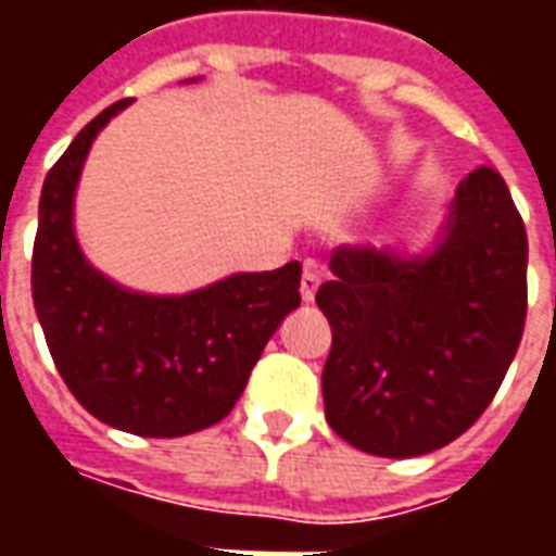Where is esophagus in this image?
I'll use <instances>...</instances> for the list:
<instances>
[{
    "instance_id": "obj_1",
    "label": "esophagus",
    "mask_w": 556,
    "mask_h": 556,
    "mask_svg": "<svg viewBox=\"0 0 556 556\" xmlns=\"http://www.w3.org/2000/svg\"><path fill=\"white\" fill-rule=\"evenodd\" d=\"M321 286V277L315 274V270H306L301 277V298L303 303H313L315 301V291Z\"/></svg>"
}]
</instances>
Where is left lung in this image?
<instances>
[{"instance_id": "1", "label": "left lung", "mask_w": 556, "mask_h": 556, "mask_svg": "<svg viewBox=\"0 0 556 556\" xmlns=\"http://www.w3.org/2000/svg\"><path fill=\"white\" fill-rule=\"evenodd\" d=\"M315 303L333 345L321 372L330 429L363 453L414 458L489 408L527 315V231L509 187L479 166L419 250L342 243Z\"/></svg>"}]
</instances>
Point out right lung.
Listing matches in <instances>:
<instances>
[{"label":"right lung","mask_w":556,"mask_h":556,"mask_svg":"<svg viewBox=\"0 0 556 556\" xmlns=\"http://www.w3.org/2000/svg\"><path fill=\"white\" fill-rule=\"evenodd\" d=\"M130 101L106 106L41 190L31 301L67 390L91 417L142 438H181L226 417L282 318L301 306V265L231 274L187 294H146L91 265L74 195L91 142Z\"/></svg>","instance_id":"obj_1"}]
</instances>
